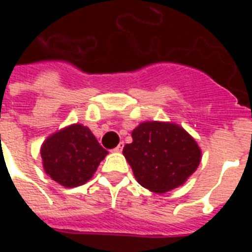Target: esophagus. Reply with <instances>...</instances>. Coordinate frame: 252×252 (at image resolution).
Masks as SVG:
<instances>
[{
  "mask_svg": "<svg viewBox=\"0 0 252 252\" xmlns=\"http://www.w3.org/2000/svg\"><path fill=\"white\" fill-rule=\"evenodd\" d=\"M123 148H124V142H120V144H119V145L115 148L114 152H115V153H120V152L123 150Z\"/></svg>",
  "mask_w": 252,
  "mask_h": 252,
  "instance_id": "esophagus-1",
  "label": "esophagus"
}]
</instances>
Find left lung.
Returning <instances> with one entry per match:
<instances>
[{"label":"left lung","mask_w":252,"mask_h":252,"mask_svg":"<svg viewBox=\"0 0 252 252\" xmlns=\"http://www.w3.org/2000/svg\"><path fill=\"white\" fill-rule=\"evenodd\" d=\"M123 154L142 187L165 193L187 182L201 161L195 138L175 123L144 122L132 132Z\"/></svg>","instance_id":"obj_1"}]
</instances>
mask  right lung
<instances>
[{"label": "right lung", "instance_id": "add662e5", "mask_svg": "<svg viewBox=\"0 0 252 252\" xmlns=\"http://www.w3.org/2000/svg\"><path fill=\"white\" fill-rule=\"evenodd\" d=\"M40 154L45 174L61 186L73 188L93 178L108 152L87 126L77 123L47 137Z\"/></svg>", "mask_w": 252, "mask_h": 252}]
</instances>
